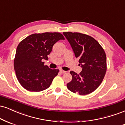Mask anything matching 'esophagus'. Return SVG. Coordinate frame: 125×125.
Listing matches in <instances>:
<instances>
[{
	"label": "esophagus",
	"instance_id": "34e87169",
	"mask_svg": "<svg viewBox=\"0 0 125 125\" xmlns=\"http://www.w3.org/2000/svg\"><path fill=\"white\" fill-rule=\"evenodd\" d=\"M60 73H61V74H65V73H66V71H63V70H60Z\"/></svg>",
	"mask_w": 125,
	"mask_h": 125
}]
</instances>
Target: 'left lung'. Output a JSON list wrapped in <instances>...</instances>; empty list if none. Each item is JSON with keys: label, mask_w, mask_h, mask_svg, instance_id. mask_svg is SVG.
<instances>
[{"label": "left lung", "mask_w": 125, "mask_h": 125, "mask_svg": "<svg viewBox=\"0 0 125 125\" xmlns=\"http://www.w3.org/2000/svg\"><path fill=\"white\" fill-rule=\"evenodd\" d=\"M75 56L82 67L80 74L70 71L72 80L67 88L74 93L85 95L100 85L106 71V57L103 48L92 37L80 33L64 32Z\"/></svg>", "instance_id": "left-lung-1"}]
</instances>
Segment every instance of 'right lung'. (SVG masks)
I'll use <instances>...</instances> for the list:
<instances>
[{"mask_svg": "<svg viewBox=\"0 0 125 125\" xmlns=\"http://www.w3.org/2000/svg\"><path fill=\"white\" fill-rule=\"evenodd\" d=\"M60 33L33 34L19 44L16 49L14 67L16 77L24 88L31 92L47 89L59 70L44 65L55 42L64 40Z\"/></svg>", "mask_w": 125, "mask_h": 125, "instance_id": "right-lung-1", "label": "right lung"}]
</instances>
